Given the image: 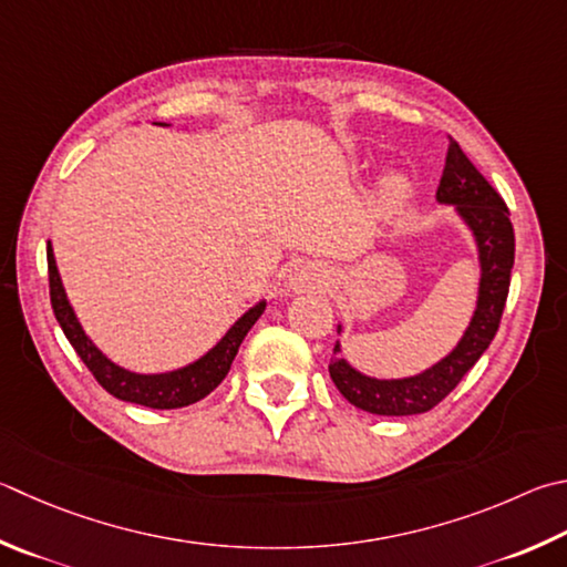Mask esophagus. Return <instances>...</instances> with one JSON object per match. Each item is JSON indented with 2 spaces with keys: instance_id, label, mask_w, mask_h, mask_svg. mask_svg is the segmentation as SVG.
I'll return each mask as SVG.
<instances>
[{
  "instance_id": "obj_1",
  "label": "esophagus",
  "mask_w": 567,
  "mask_h": 567,
  "mask_svg": "<svg viewBox=\"0 0 567 567\" xmlns=\"http://www.w3.org/2000/svg\"><path fill=\"white\" fill-rule=\"evenodd\" d=\"M332 285V275L327 267L317 262H300L295 265L287 275V287L292 292H327Z\"/></svg>"
}]
</instances>
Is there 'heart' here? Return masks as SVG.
<instances>
[{"instance_id":"1","label":"heart","mask_w":567,"mask_h":567,"mask_svg":"<svg viewBox=\"0 0 567 567\" xmlns=\"http://www.w3.org/2000/svg\"><path fill=\"white\" fill-rule=\"evenodd\" d=\"M379 193L386 203H401L409 195V178L401 171H389L379 181Z\"/></svg>"}]
</instances>
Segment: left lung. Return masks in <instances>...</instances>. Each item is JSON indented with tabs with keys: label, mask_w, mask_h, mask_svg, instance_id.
<instances>
[{
	"label": "left lung",
	"mask_w": 567,
	"mask_h": 567,
	"mask_svg": "<svg viewBox=\"0 0 567 567\" xmlns=\"http://www.w3.org/2000/svg\"><path fill=\"white\" fill-rule=\"evenodd\" d=\"M439 205H451L458 220L466 225L478 255V295L471 322L463 329L456 347L436 364L411 377H372L357 369L342 352V339L334 342L329 377L349 404L377 416H414L434 409L463 374L478 362L498 332L503 307H506L516 235L508 220V208L493 185L481 176L456 141H449L446 166L436 190ZM344 324H337V334Z\"/></svg>",
	"instance_id": "1"
}]
</instances>
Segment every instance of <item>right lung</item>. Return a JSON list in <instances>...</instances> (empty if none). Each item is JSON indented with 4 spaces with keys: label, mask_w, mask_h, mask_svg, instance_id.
Listing matches in <instances>:
<instances>
[{
    "label": "right lung",
    "mask_w": 567,
    "mask_h": 567,
    "mask_svg": "<svg viewBox=\"0 0 567 567\" xmlns=\"http://www.w3.org/2000/svg\"><path fill=\"white\" fill-rule=\"evenodd\" d=\"M158 126H168V123H158ZM47 262H49V290H51V307H54L56 322L64 329L71 347L76 349V354L84 359V364L91 369V374L96 377V382L104 386L109 394H113L121 401H131V404H141L148 409H181L190 406L195 401H200L218 386L225 374L230 372V364L238 349L243 344L245 334L250 332L252 324L262 317L267 300L255 302L250 310H245L235 322L230 324L218 342H215L208 352L195 359V362L171 369V372L158 374H141L131 372V369L121 367L101 352L94 344L84 327H81L79 317L71 307L64 282H61L56 257L51 243H47Z\"/></svg>",
    "instance_id": "obj_1"
}]
</instances>
